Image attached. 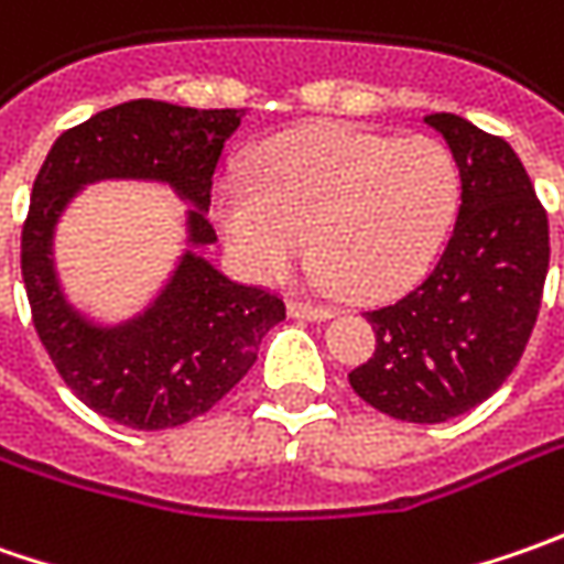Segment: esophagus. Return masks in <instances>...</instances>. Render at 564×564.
I'll return each mask as SVG.
<instances>
[{
  "label": "esophagus",
  "mask_w": 564,
  "mask_h": 564,
  "mask_svg": "<svg viewBox=\"0 0 564 564\" xmlns=\"http://www.w3.org/2000/svg\"><path fill=\"white\" fill-rule=\"evenodd\" d=\"M289 314L294 319H314V323H323V319H329L333 311L329 307H319V304H311V301H289Z\"/></svg>",
  "instance_id": "34e87169"
}]
</instances>
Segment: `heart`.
<instances>
[{
    "label": "heart",
    "mask_w": 564,
    "mask_h": 564,
    "mask_svg": "<svg viewBox=\"0 0 564 564\" xmlns=\"http://www.w3.org/2000/svg\"><path fill=\"white\" fill-rule=\"evenodd\" d=\"M462 169L440 138L316 124L257 150L213 185L216 226L257 282H279L314 245L319 275L358 297L417 282L452 228Z\"/></svg>",
    "instance_id": "b5f03b06"
}]
</instances>
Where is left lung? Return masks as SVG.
<instances>
[{"mask_svg": "<svg viewBox=\"0 0 564 564\" xmlns=\"http://www.w3.org/2000/svg\"><path fill=\"white\" fill-rule=\"evenodd\" d=\"M462 169V206L440 263L367 314L377 351L348 373L377 411L443 423L487 401L528 348L550 270V223L518 153L462 116L430 112Z\"/></svg>", "mask_w": 564, "mask_h": 564, "instance_id": "1", "label": "left lung"}]
</instances>
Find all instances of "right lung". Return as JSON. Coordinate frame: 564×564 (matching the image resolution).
Masks as SVG:
<instances>
[{"mask_svg":"<svg viewBox=\"0 0 564 564\" xmlns=\"http://www.w3.org/2000/svg\"><path fill=\"white\" fill-rule=\"evenodd\" d=\"M245 109H191L131 99L68 128L33 182L21 231V275L33 326L77 399L131 430H169L206 414L257 360L285 319L282 297L231 282L200 248L216 245L206 219L213 172ZM97 181H160L192 204L188 250L141 315L97 324L64 297L54 270V226Z\"/></svg>","mask_w":564,"mask_h":564,"instance_id":"add662e5","label":"right lung"}]
</instances>
